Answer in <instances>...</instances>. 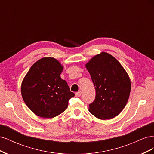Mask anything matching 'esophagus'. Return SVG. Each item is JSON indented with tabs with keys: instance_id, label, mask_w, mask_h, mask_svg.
<instances>
[{
	"instance_id": "obj_1",
	"label": "esophagus",
	"mask_w": 154,
	"mask_h": 154,
	"mask_svg": "<svg viewBox=\"0 0 154 154\" xmlns=\"http://www.w3.org/2000/svg\"><path fill=\"white\" fill-rule=\"evenodd\" d=\"M76 97H80V96H81V94H82V92L81 91H78V92H77L76 93Z\"/></svg>"
}]
</instances>
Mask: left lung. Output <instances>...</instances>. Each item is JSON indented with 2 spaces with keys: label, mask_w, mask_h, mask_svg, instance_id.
Returning a JSON list of instances; mask_svg holds the SVG:
<instances>
[{
  "label": "left lung",
  "mask_w": 154,
  "mask_h": 154,
  "mask_svg": "<svg viewBox=\"0 0 154 154\" xmlns=\"http://www.w3.org/2000/svg\"><path fill=\"white\" fill-rule=\"evenodd\" d=\"M85 67L96 89L95 100L88 110L100 119L114 118L128 100L131 83L128 74L117 60L105 52L94 56Z\"/></svg>",
  "instance_id": "1"
}]
</instances>
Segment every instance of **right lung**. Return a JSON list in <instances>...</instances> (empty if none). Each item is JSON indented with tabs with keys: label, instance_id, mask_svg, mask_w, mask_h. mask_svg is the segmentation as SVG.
Returning a JSON list of instances; mask_svg holds the SVG:
<instances>
[{
	"label": "right lung",
	"instance_id": "right-lung-1",
	"mask_svg": "<svg viewBox=\"0 0 154 154\" xmlns=\"http://www.w3.org/2000/svg\"><path fill=\"white\" fill-rule=\"evenodd\" d=\"M63 66L57 59L41 58L27 72L21 85L22 98L28 108L44 118H53L66 110L74 96L60 77Z\"/></svg>",
	"mask_w": 154,
	"mask_h": 154
}]
</instances>
